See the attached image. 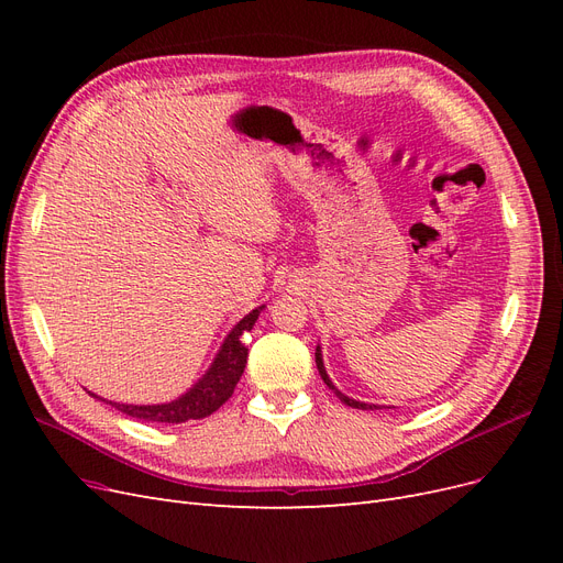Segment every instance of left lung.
I'll return each instance as SVG.
<instances>
[{
    "label": "left lung",
    "instance_id": "1",
    "mask_svg": "<svg viewBox=\"0 0 563 563\" xmlns=\"http://www.w3.org/2000/svg\"><path fill=\"white\" fill-rule=\"evenodd\" d=\"M314 360H317V368H319V376H321V380L327 383V387L329 389H333L335 391V397L343 401V404H347V406H352V408H362V411H373V408H378V406H371V404H364V401H354V399H350V397H345L343 391H338L335 387H333V383L329 380V376H327V368H323V362H321V350L317 347V352H314Z\"/></svg>",
    "mask_w": 563,
    "mask_h": 563
}]
</instances>
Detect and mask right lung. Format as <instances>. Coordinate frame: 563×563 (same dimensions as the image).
Listing matches in <instances>:
<instances>
[{"label": "right lung", "mask_w": 563, "mask_h": 563, "mask_svg": "<svg viewBox=\"0 0 563 563\" xmlns=\"http://www.w3.org/2000/svg\"><path fill=\"white\" fill-rule=\"evenodd\" d=\"M263 308L249 312L225 338L223 347H220L216 362L211 368L187 395L172 404H155V406H133V404H112L117 411H122L131 418L147 420V422H185V420H199L207 418L223 406L240 383L249 350L244 345L242 335L253 329L255 319H258Z\"/></svg>", "instance_id": "1"}]
</instances>
